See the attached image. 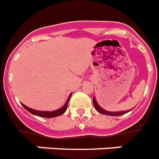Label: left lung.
Instances as JSON below:
<instances>
[{
  "mask_svg": "<svg viewBox=\"0 0 159 159\" xmlns=\"http://www.w3.org/2000/svg\"><path fill=\"white\" fill-rule=\"evenodd\" d=\"M93 106H94L95 109L97 110L98 112H100V113L103 114V115H107V116H120V115H123V114L126 113V112H128V111H117V112H111V111H105V110H103V109L101 107L98 106V104L97 103V102H96V100H95V98H93Z\"/></svg>",
  "mask_w": 159,
  "mask_h": 159,
  "instance_id": "8db88e82",
  "label": "left lung"
}]
</instances>
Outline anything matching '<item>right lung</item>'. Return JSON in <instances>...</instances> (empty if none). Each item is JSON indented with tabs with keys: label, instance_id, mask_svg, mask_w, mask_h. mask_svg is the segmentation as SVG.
Segmentation results:
<instances>
[{
	"label": "right lung",
	"instance_id": "obj_1",
	"mask_svg": "<svg viewBox=\"0 0 159 159\" xmlns=\"http://www.w3.org/2000/svg\"><path fill=\"white\" fill-rule=\"evenodd\" d=\"M70 96L71 94L70 95V97L68 98V100L66 102L64 106L62 107L61 108L58 109V110H56V111H37V110H34V109L29 108L28 107H26L25 105L22 104L23 107H25L27 111H29L30 113L34 114V115L39 116H41V117H47V118H52V117H56V116H61V114H63L65 111H66L67 107H68V102H69V100L70 98Z\"/></svg>",
	"mask_w": 159,
	"mask_h": 159
}]
</instances>
